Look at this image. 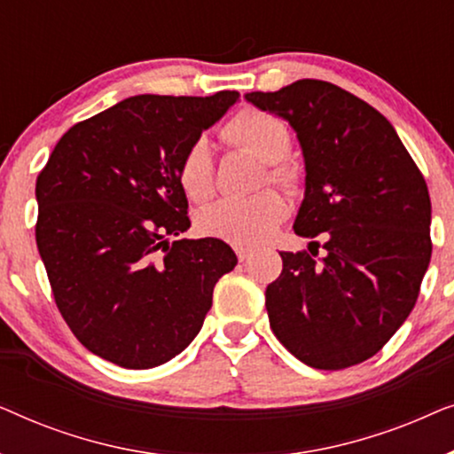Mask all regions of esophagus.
I'll return each mask as SVG.
<instances>
[{"instance_id": "esophagus-1", "label": "esophagus", "mask_w": 454, "mask_h": 454, "mask_svg": "<svg viewBox=\"0 0 454 454\" xmlns=\"http://www.w3.org/2000/svg\"><path fill=\"white\" fill-rule=\"evenodd\" d=\"M235 254H238L239 262H244V260L252 256V250H247V247H235Z\"/></svg>"}]
</instances>
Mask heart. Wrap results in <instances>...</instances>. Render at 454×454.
<instances>
[{
    "label": "heart",
    "mask_w": 454,
    "mask_h": 454,
    "mask_svg": "<svg viewBox=\"0 0 454 454\" xmlns=\"http://www.w3.org/2000/svg\"><path fill=\"white\" fill-rule=\"evenodd\" d=\"M223 140L250 153L266 163L269 182L295 190L300 171L287 159L291 151L289 126L281 117L258 107H244L221 129ZM177 182L184 194L194 202H204L215 190V163L207 138H196L185 148L177 165ZM287 215V204L277 192L264 190L247 198H223L202 208L196 227L204 238L247 247L262 244L275 233Z\"/></svg>",
    "instance_id": "b5f03b06"
}]
</instances>
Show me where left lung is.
Segmentation results:
<instances>
[{
	"label": "left lung",
	"mask_w": 454,
	"mask_h": 454,
	"mask_svg": "<svg viewBox=\"0 0 454 454\" xmlns=\"http://www.w3.org/2000/svg\"><path fill=\"white\" fill-rule=\"evenodd\" d=\"M246 98L295 129L306 196L294 229L322 239L281 252V275L266 287L272 333L312 368L362 364L418 301L432 256L426 179L387 117L339 86L303 78Z\"/></svg>",
	"instance_id": "left-lung-1"
}]
</instances>
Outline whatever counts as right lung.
Masks as SVG:
<instances>
[{"label":"right lung","mask_w":454,"mask_h":454,"mask_svg":"<svg viewBox=\"0 0 454 454\" xmlns=\"http://www.w3.org/2000/svg\"><path fill=\"white\" fill-rule=\"evenodd\" d=\"M238 98H123L67 129L36 177V247L66 325L95 356L148 370L200 333L238 258L215 238L169 244L190 229L177 165Z\"/></svg>","instance_id":"1"}]
</instances>
